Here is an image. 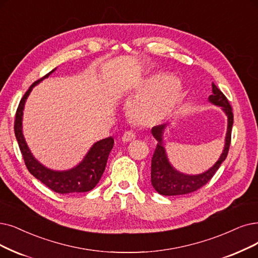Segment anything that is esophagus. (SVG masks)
<instances>
[{"mask_svg": "<svg viewBox=\"0 0 258 258\" xmlns=\"http://www.w3.org/2000/svg\"><path fill=\"white\" fill-rule=\"evenodd\" d=\"M136 138H137L136 133L133 132V131H131V130H128V131H126V132L122 135L121 141H122L123 143H128V142H131V141H133V140H136Z\"/></svg>", "mask_w": 258, "mask_h": 258, "instance_id": "1", "label": "esophagus"}]
</instances>
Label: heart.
I'll return each instance as SVG.
<instances>
[{"instance_id":"1","label":"heart","mask_w":258,"mask_h":258,"mask_svg":"<svg viewBox=\"0 0 258 258\" xmlns=\"http://www.w3.org/2000/svg\"><path fill=\"white\" fill-rule=\"evenodd\" d=\"M143 87L146 91L133 99L129 107L132 120L140 125H154L166 119L185 95L182 82L163 73L148 77Z\"/></svg>"}]
</instances>
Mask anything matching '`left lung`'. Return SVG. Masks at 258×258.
I'll return each instance as SVG.
<instances>
[{
    "mask_svg": "<svg viewBox=\"0 0 258 258\" xmlns=\"http://www.w3.org/2000/svg\"><path fill=\"white\" fill-rule=\"evenodd\" d=\"M212 87L213 93L209 96V102L221 109L225 116L228 117V127H226L224 146L220 157L208 170L197 174H188L176 169L168 159L164 144V133L169 127V123H164V125L156 126L151 129V135L158 141L156 150H154L151 159V185L154 189L163 196L185 195L197 190L212 179L221 163L228 156L233 126L232 108L222 92L214 84Z\"/></svg>",
    "mask_w": 258,
    "mask_h": 258,
    "instance_id": "8db88e82",
    "label": "left lung"
}]
</instances>
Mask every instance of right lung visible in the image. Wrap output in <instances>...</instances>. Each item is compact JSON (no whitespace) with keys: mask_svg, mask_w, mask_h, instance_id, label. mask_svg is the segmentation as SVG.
Masks as SVG:
<instances>
[{"mask_svg":"<svg viewBox=\"0 0 258 258\" xmlns=\"http://www.w3.org/2000/svg\"><path fill=\"white\" fill-rule=\"evenodd\" d=\"M56 70L57 68L50 71L43 78L34 82L20 101L16 114L15 135L19 143L20 150L23 154L26 167L36 179L58 194L86 192L96 186L105 171L109 153L113 148V144H114V140L112 137L95 142L90 147L84 159L76 166L67 170H56L46 167L45 165L34 157L23 135V111L30 92L43 79L54 73Z\"/></svg>","mask_w":258,"mask_h":258,"instance_id":"right-lung-1","label":"right lung"}]
</instances>
